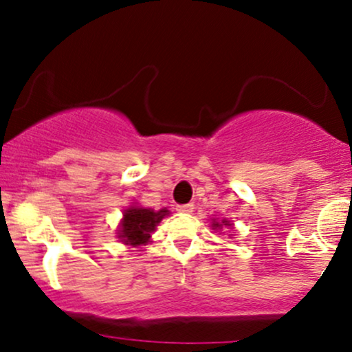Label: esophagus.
Masks as SVG:
<instances>
[{
  "label": "esophagus",
  "instance_id": "1",
  "mask_svg": "<svg viewBox=\"0 0 352 352\" xmlns=\"http://www.w3.org/2000/svg\"><path fill=\"white\" fill-rule=\"evenodd\" d=\"M177 212H179V213H192L193 212V204L179 205V207H177Z\"/></svg>",
  "mask_w": 352,
  "mask_h": 352
}]
</instances>
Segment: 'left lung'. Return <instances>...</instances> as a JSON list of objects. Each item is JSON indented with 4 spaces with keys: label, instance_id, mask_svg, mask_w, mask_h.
I'll return each mask as SVG.
<instances>
[{
    "label": "left lung",
    "instance_id": "8db88e82",
    "mask_svg": "<svg viewBox=\"0 0 352 352\" xmlns=\"http://www.w3.org/2000/svg\"><path fill=\"white\" fill-rule=\"evenodd\" d=\"M232 227V223H230L228 220H221V221H217V220H213L212 221V227H213V230H220L221 227Z\"/></svg>",
    "mask_w": 352,
    "mask_h": 352
}]
</instances>
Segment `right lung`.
I'll use <instances>...</instances> for the list:
<instances>
[{"label": "right lung", "mask_w": 352, "mask_h": 352, "mask_svg": "<svg viewBox=\"0 0 352 352\" xmlns=\"http://www.w3.org/2000/svg\"><path fill=\"white\" fill-rule=\"evenodd\" d=\"M168 215V210L162 208L153 212L152 208H144L132 205L124 210V218L117 230V238H120L124 245L140 246L151 241V233L162 221V218Z\"/></svg>", "instance_id": "1"}]
</instances>
